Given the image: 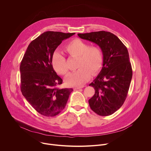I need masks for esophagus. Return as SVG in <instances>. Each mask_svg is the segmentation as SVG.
Segmentation results:
<instances>
[{"label":"esophagus","mask_w":151,"mask_h":151,"mask_svg":"<svg viewBox=\"0 0 151 151\" xmlns=\"http://www.w3.org/2000/svg\"><path fill=\"white\" fill-rule=\"evenodd\" d=\"M83 87H84L83 85V86H76V87L74 88V89H79L82 88H83Z\"/></svg>","instance_id":"obj_1"}]
</instances>
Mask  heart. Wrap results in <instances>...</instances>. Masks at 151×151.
Here are the masks:
<instances>
[{"instance_id": "b5f03b06", "label": "heart", "mask_w": 151, "mask_h": 151, "mask_svg": "<svg viewBox=\"0 0 151 151\" xmlns=\"http://www.w3.org/2000/svg\"><path fill=\"white\" fill-rule=\"evenodd\" d=\"M65 51L70 58L77 59L76 67L78 69L66 78V81L70 86L83 85L90 79L91 73H96L103 66V54L101 49L96 45L90 46L88 42L81 39L76 38L70 41L65 47ZM52 65L59 74H68L66 59L60 53H55L53 55Z\"/></svg>"}]
</instances>
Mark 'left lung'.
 <instances>
[{
	"instance_id": "1",
	"label": "left lung",
	"mask_w": 151,
	"mask_h": 151,
	"mask_svg": "<svg viewBox=\"0 0 151 151\" xmlns=\"http://www.w3.org/2000/svg\"><path fill=\"white\" fill-rule=\"evenodd\" d=\"M82 39L96 44L103 54L102 69L89 84L95 93L89 99L91 110L101 116L111 115L123 104L132 78L128 50L111 32L100 31L78 34Z\"/></svg>"
}]
</instances>
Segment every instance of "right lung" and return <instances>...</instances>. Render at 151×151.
Returning a JSON list of instances; mask_svg holds the SVG:
<instances>
[{
    "instance_id": "add662e5",
    "label": "right lung",
    "mask_w": 151,
    "mask_h": 151,
    "mask_svg": "<svg viewBox=\"0 0 151 151\" xmlns=\"http://www.w3.org/2000/svg\"><path fill=\"white\" fill-rule=\"evenodd\" d=\"M75 33L44 32L29 44L20 65L21 89L40 114L54 117L65 107L72 88L59 89L63 82L55 71L52 58L62 41Z\"/></svg>"
}]
</instances>
